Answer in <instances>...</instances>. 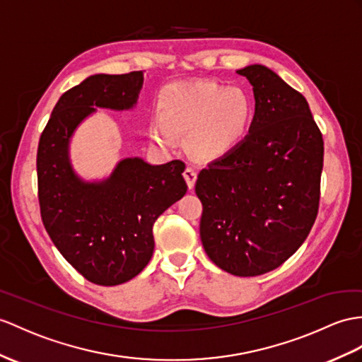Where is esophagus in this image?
<instances>
[{"label": "esophagus", "mask_w": 362, "mask_h": 362, "mask_svg": "<svg viewBox=\"0 0 362 362\" xmlns=\"http://www.w3.org/2000/svg\"><path fill=\"white\" fill-rule=\"evenodd\" d=\"M197 176H198V173H197L195 169H193V167H187V169L184 170V178H186L189 189H193V186H195Z\"/></svg>", "instance_id": "obj_1"}]
</instances>
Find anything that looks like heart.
I'll return each instance as SVG.
<instances>
[{
	"instance_id": "1",
	"label": "heart",
	"mask_w": 362,
	"mask_h": 362,
	"mask_svg": "<svg viewBox=\"0 0 362 362\" xmlns=\"http://www.w3.org/2000/svg\"><path fill=\"white\" fill-rule=\"evenodd\" d=\"M160 115L148 122V138L163 148L189 135L192 152L215 160L232 152L247 136L255 119V101L243 87L215 81L172 83L158 98Z\"/></svg>"
}]
</instances>
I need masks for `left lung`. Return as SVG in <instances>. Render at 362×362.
<instances>
[{"mask_svg": "<svg viewBox=\"0 0 362 362\" xmlns=\"http://www.w3.org/2000/svg\"><path fill=\"white\" fill-rule=\"evenodd\" d=\"M236 72L253 86L257 113L243 143L198 175L199 236L219 269L258 276L287 261L312 230L324 141L304 96L273 70Z\"/></svg>", "mask_w": 362, "mask_h": 362, "instance_id": "left-lung-1", "label": "left lung"}]
</instances>
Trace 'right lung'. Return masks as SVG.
Returning <instances> with one entry per match:
<instances>
[{"mask_svg": "<svg viewBox=\"0 0 362 362\" xmlns=\"http://www.w3.org/2000/svg\"><path fill=\"white\" fill-rule=\"evenodd\" d=\"M144 74L92 75L63 93L44 127L37 153L42 224L55 247L81 275L98 286L127 283L153 255V224L187 192L182 161L152 165L126 158L109 178L87 182L74 172L69 144L95 107L129 110Z\"/></svg>", "mask_w": 362, "mask_h": 362, "instance_id": "obj_1", "label": "right lung"}]
</instances>
